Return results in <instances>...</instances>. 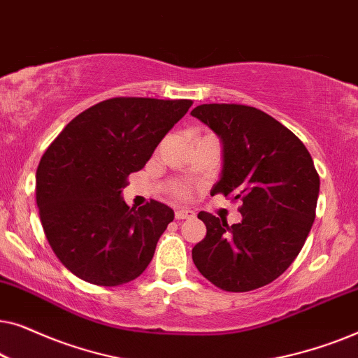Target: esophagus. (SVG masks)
I'll use <instances>...</instances> for the list:
<instances>
[{
	"label": "esophagus",
	"mask_w": 358,
	"mask_h": 358,
	"mask_svg": "<svg viewBox=\"0 0 358 358\" xmlns=\"http://www.w3.org/2000/svg\"><path fill=\"white\" fill-rule=\"evenodd\" d=\"M195 213L192 210H187V208H178L174 212V218L176 220H187V218H194Z\"/></svg>",
	"instance_id": "34e87169"
}]
</instances>
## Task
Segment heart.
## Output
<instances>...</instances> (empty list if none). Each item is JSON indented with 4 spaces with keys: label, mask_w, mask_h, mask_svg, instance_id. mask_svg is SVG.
Segmentation results:
<instances>
[{
    "label": "heart",
    "mask_w": 358,
    "mask_h": 358,
    "mask_svg": "<svg viewBox=\"0 0 358 358\" xmlns=\"http://www.w3.org/2000/svg\"><path fill=\"white\" fill-rule=\"evenodd\" d=\"M171 194L178 195V197H187V195H189V189L184 187V185L173 184V185H171Z\"/></svg>",
    "instance_id": "obj_1"
}]
</instances>
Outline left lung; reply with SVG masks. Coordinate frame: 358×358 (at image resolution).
<instances>
[{
    "label": "left lung",
    "instance_id": "left-lung-1",
    "mask_svg": "<svg viewBox=\"0 0 358 358\" xmlns=\"http://www.w3.org/2000/svg\"><path fill=\"white\" fill-rule=\"evenodd\" d=\"M223 141L222 178L212 195L241 202V223L200 212L207 234L192 249L199 272L224 292L275 280L300 254L316 217L320 174L298 136L266 112L202 104L190 112Z\"/></svg>",
    "mask_w": 358,
    "mask_h": 358
}]
</instances>
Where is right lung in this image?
Returning a JSON list of instances; mask_svg holds the SVG:
<instances>
[{
    "label": "right lung",
    "mask_w": 358,
    "mask_h": 358,
    "mask_svg": "<svg viewBox=\"0 0 358 358\" xmlns=\"http://www.w3.org/2000/svg\"><path fill=\"white\" fill-rule=\"evenodd\" d=\"M192 101L112 97L76 115L38 163L36 199L47 241L81 280L117 287L155 256L174 212L150 200L136 210L120 197Z\"/></svg>",
    "instance_id": "add662e5"
}]
</instances>
